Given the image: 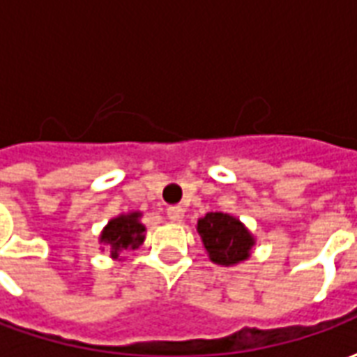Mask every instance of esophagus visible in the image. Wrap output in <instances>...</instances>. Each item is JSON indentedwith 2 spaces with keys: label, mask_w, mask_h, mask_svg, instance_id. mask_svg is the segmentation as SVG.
<instances>
[{
  "label": "esophagus",
  "mask_w": 357,
  "mask_h": 357,
  "mask_svg": "<svg viewBox=\"0 0 357 357\" xmlns=\"http://www.w3.org/2000/svg\"><path fill=\"white\" fill-rule=\"evenodd\" d=\"M168 218H170L172 222H181V218H183V208H181V206H170V208H168Z\"/></svg>",
  "instance_id": "34e87169"
}]
</instances>
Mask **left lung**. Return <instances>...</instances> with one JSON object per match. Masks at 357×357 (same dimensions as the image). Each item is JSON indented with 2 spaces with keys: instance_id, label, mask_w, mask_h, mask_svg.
I'll list each match as a JSON object with an SVG mask.
<instances>
[{
  "instance_id": "1",
  "label": "left lung",
  "mask_w": 357,
  "mask_h": 357,
  "mask_svg": "<svg viewBox=\"0 0 357 357\" xmlns=\"http://www.w3.org/2000/svg\"><path fill=\"white\" fill-rule=\"evenodd\" d=\"M197 231L208 258L220 266H235L247 260L255 247V237L237 218L224 212H208L199 220Z\"/></svg>"
}]
</instances>
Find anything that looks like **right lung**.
Segmentation results:
<instances>
[{
    "instance_id": "right-lung-1",
    "label": "right lung",
    "mask_w": 357,
    "mask_h": 357,
    "mask_svg": "<svg viewBox=\"0 0 357 357\" xmlns=\"http://www.w3.org/2000/svg\"><path fill=\"white\" fill-rule=\"evenodd\" d=\"M141 212H130L112 218L102 229L101 241L110 250L112 258H118L124 250L139 248L145 241V225L141 224Z\"/></svg>"
}]
</instances>
